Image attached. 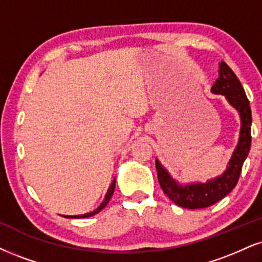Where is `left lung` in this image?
I'll use <instances>...</instances> for the list:
<instances>
[{
    "label": "left lung",
    "instance_id": "obj_1",
    "mask_svg": "<svg viewBox=\"0 0 262 262\" xmlns=\"http://www.w3.org/2000/svg\"><path fill=\"white\" fill-rule=\"evenodd\" d=\"M217 79L211 87L212 93L224 95L232 106L239 112L242 127L238 146L233 151L227 169L220 177L208 181L206 183L180 186L177 185L167 171L156 161L158 180L163 192L176 203L186 209H202L214 205L225 198L237 185L245 158L248 157L251 144V109L242 83L233 70L225 62L220 64Z\"/></svg>",
    "mask_w": 262,
    "mask_h": 262
}]
</instances>
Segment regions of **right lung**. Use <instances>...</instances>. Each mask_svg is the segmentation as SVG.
Returning a JSON list of instances; mask_svg holds the SVG:
<instances>
[{
    "label": "right lung",
    "mask_w": 262,
    "mask_h": 262,
    "mask_svg": "<svg viewBox=\"0 0 262 262\" xmlns=\"http://www.w3.org/2000/svg\"><path fill=\"white\" fill-rule=\"evenodd\" d=\"M114 188H115V180L113 181L112 182V185H111V187H109V189H108V192H106V194H105V198H104V200H103V203L101 205L98 206V208H97L95 211H92V212H87V214H83V215H74V216H64V217H69V219H82V217H90V216H93L95 214H98L99 211H101V210L104 208V206L108 204L109 203V200H111V198H112V195H113V193H114Z\"/></svg>",
    "instance_id": "obj_1"
}]
</instances>
